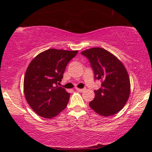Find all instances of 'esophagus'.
<instances>
[{
  "label": "esophagus",
  "mask_w": 152,
  "mask_h": 152,
  "mask_svg": "<svg viewBox=\"0 0 152 152\" xmlns=\"http://www.w3.org/2000/svg\"><path fill=\"white\" fill-rule=\"evenodd\" d=\"M76 90L80 92H83L86 91V88H76Z\"/></svg>",
  "instance_id": "34e87169"
}]
</instances>
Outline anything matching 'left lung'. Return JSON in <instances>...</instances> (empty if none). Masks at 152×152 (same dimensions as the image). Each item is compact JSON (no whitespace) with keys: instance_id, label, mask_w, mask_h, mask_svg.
Here are the masks:
<instances>
[{"instance_id":"8db88e82","label":"left lung","mask_w":152,"mask_h":152,"mask_svg":"<svg viewBox=\"0 0 152 152\" xmlns=\"http://www.w3.org/2000/svg\"><path fill=\"white\" fill-rule=\"evenodd\" d=\"M93 68L96 79L102 80L101 88L94 91L95 97L89 106L104 116H112L123 109L131 92L128 72L121 61L104 48L94 47L83 50Z\"/></svg>"}]
</instances>
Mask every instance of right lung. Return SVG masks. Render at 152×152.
<instances>
[{
    "instance_id": "add662e5",
    "label": "right lung",
    "mask_w": 152,
    "mask_h": 152,
    "mask_svg": "<svg viewBox=\"0 0 152 152\" xmlns=\"http://www.w3.org/2000/svg\"><path fill=\"white\" fill-rule=\"evenodd\" d=\"M77 53L50 48L38 54L29 64L24 76V95L38 116L51 118L66 107L70 94L57 84L61 81L68 63Z\"/></svg>"
}]
</instances>
